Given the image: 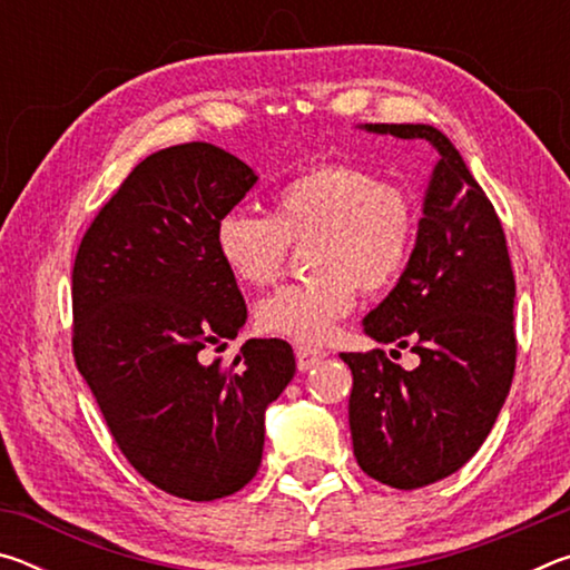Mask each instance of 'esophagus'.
Segmentation results:
<instances>
[{
  "instance_id": "1",
  "label": "esophagus",
  "mask_w": 570,
  "mask_h": 570,
  "mask_svg": "<svg viewBox=\"0 0 570 570\" xmlns=\"http://www.w3.org/2000/svg\"><path fill=\"white\" fill-rule=\"evenodd\" d=\"M326 356V352L324 350H320V346H312V344H298L296 346V366L302 372H306V370H312V366L316 364V362H322Z\"/></svg>"
}]
</instances>
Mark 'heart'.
I'll use <instances>...</instances> for the list:
<instances>
[{"instance_id":"heart-1","label":"heart","mask_w":570,"mask_h":570,"mask_svg":"<svg viewBox=\"0 0 570 570\" xmlns=\"http://www.w3.org/2000/svg\"><path fill=\"white\" fill-rule=\"evenodd\" d=\"M412 190L356 163H322L298 173L274 196L272 216L228 210L216 224V254L246 286L284 274L288 248L306 246L312 276L278 286L256 304L266 332L316 342L356 304L360 288L380 294L400 282L417 240Z\"/></svg>"}]
</instances>
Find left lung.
Segmentation results:
<instances>
[{"instance_id": "obj_1", "label": "left lung", "mask_w": 570, "mask_h": 570, "mask_svg": "<svg viewBox=\"0 0 570 570\" xmlns=\"http://www.w3.org/2000/svg\"><path fill=\"white\" fill-rule=\"evenodd\" d=\"M366 128L440 150L410 264L364 320L372 340L420 364L402 370L384 350L340 354L354 380L356 462L384 485L414 490L458 472L493 430L515 374V278L495 208L445 135L432 125Z\"/></svg>"}]
</instances>
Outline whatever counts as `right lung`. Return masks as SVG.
<instances>
[{"instance_id": "1", "label": "right lung", "mask_w": 570, "mask_h": 570, "mask_svg": "<svg viewBox=\"0 0 570 570\" xmlns=\"http://www.w3.org/2000/svg\"><path fill=\"white\" fill-rule=\"evenodd\" d=\"M254 183L210 142L153 153L92 218L72 266V356L112 440L163 493L196 503L256 475L264 410L296 372L284 340H248L230 364L206 356L246 322L214 236Z\"/></svg>"}]
</instances>
